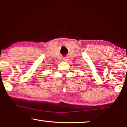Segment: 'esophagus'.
<instances>
[{"instance_id":"34e87169","label":"esophagus","mask_w":127,"mask_h":127,"mask_svg":"<svg viewBox=\"0 0 127 127\" xmlns=\"http://www.w3.org/2000/svg\"><path fill=\"white\" fill-rule=\"evenodd\" d=\"M67 60H68L67 58H65L64 59V61H67Z\"/></svg>"}]
</instances>
